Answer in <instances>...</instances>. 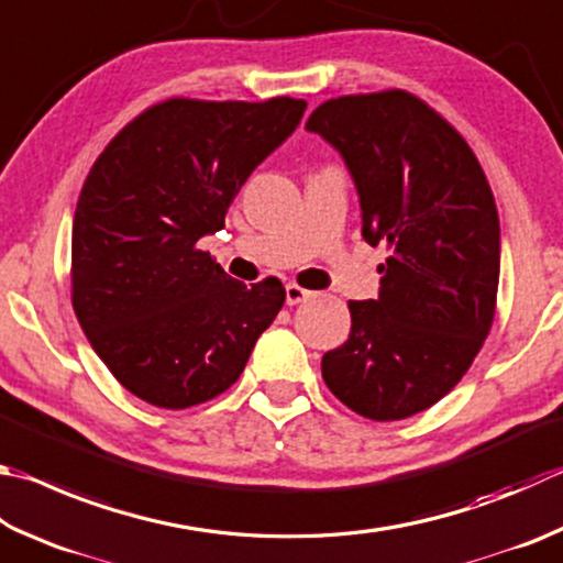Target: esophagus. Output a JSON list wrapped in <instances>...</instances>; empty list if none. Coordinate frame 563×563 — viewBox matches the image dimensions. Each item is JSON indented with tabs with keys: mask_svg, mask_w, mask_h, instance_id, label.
I'll list each match as a JSON object with an SVG mask.
<instances>
[{
	"mask_svg": "<svg viewBox=\"0 0 563 563\" xmlns=\"http://www.w3.org/2000/svg\"><path fill=\"white\" fill-rule=\"evenodd\" d=\"M310 298H314V292L308 290V288H300L298 283H290L288 288H285V302H288V305H300V302L310 300Z\"/></svg>",
	"mask_w": 563,
	"mask_h": 563,
	"instance_id": "1",
	"label": "esophagus"
}]
</instances>
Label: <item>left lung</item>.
<instances>
[{
  "mask_svg": "<svg viewBox=\"0 0 563 563\" xmlns=\"http://www.w3.org/2000/svg\"><path fill=\"white\" fill-rule=\"evenodd\" d=\"M305 128L340 150L364 239L388 251L379 298L350 300V340L322 356V379L354 413L401 421L463 379L493 327V189L465 137L401 88L324 100Z\"/></svg>",
  "mask_w": 563,
  "mask_h": 563,
  "instance_id": "left-lung-1",
  "label": "left lung"
}]
</instances>
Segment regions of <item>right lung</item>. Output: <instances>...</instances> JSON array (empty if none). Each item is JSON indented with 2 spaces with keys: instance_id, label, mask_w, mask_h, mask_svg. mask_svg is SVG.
Returning a JSON list of instances; mask_svg holds the SVG:
<instances>
[{
  "instance_id": "add662e5",
  "label": "right lung",
  "mask_w": 563,
  "mask_h": 563,
  "mask_svg": "<svg viewBox=\"0 0 563 563\" xmlns=\"http://www.w3.org/2000/svg\"><path fill=\"white\" fill-rule=\"evenodd\" d=\"M308 103L167 98L130 120L93 162L70 241V302L110 374L169 411L207 404L246 366L285 302L251 288L197 243L223 229L251 172Z\"/></svg>"
}]
</instances>
